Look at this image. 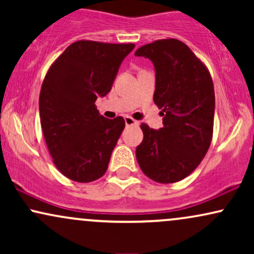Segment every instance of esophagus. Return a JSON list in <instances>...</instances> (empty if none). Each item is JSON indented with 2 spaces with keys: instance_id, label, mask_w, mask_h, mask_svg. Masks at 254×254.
<instances>
[{
  "instance_id": "esophagus-1",
  "label": "esophagus",
  "mask_w": 254,
  "mask_h": 254,
  "mask_svg": "<svg viewBox=\"0 0 254 254\" xmlns=\"http://www.w3.org/2000/svg\"><path fill=\"white\" fill-rule=\"evenodd\" d=\"M124 122H125V125H127V127H130V125H138V122L129 117V116H125Z\"/></svg>"
}]
</instances>
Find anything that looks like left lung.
<instances>
[{
    "label": "left lung",
    "mask_w": 254,
    "mask_h": 254,
    "mask_svg": "<svg viewBox=\"0 0 254 254\" xmlns=\"http://www.w3.org/2000/svg\"><path fill=\"white\" fill-rule=\"evenodd\" d=\"M135 56L154 64V103L164 117L159 130L141 125L143 141L136 148L137 162L154 182H179L196 170L210 147L215 113L211 76L190 48L177 39L147 44Z\"/></svg>",
    "instance_id": "1"
}]
</instances>
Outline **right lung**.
Wrapping results in <instances>:
<instances>
[{
    "mask_svg": "<svg viewBox=\"0 0 254 254\" xmlns=\"http://www.w3.org/2000/svg\"><path fill=\"white\" fill-rule=\"evenodd\" d=\"M133 44L90 40L72 43L49 69L40 89V124L58 171L90 183L103 177L125 127L123 117L107 119L95 100L112 88Z\"/></svg>",
    "mask_w": 254,
    "mask_h": 254,
    "instance_id": "add662e5",
    "label": "right lung"
}]
</instances>
